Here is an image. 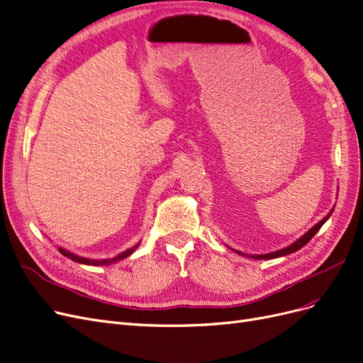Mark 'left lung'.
<instances>
[{
	"instance_id": "1",
	"label": "left lung",
	"mask_w": 363,
	"mask_h": 363,
	"mask_svg": "<svg viewBox=\"0 0 363 363\" xmlns=\"http://www.w3.org/2000/svg\"><path fill=\"white\" fill-rule=\"evenodd\" d=\"M337 196H338V194H337ZM333 209H335V206L330 209V212L328 213V216H326L323 220H320L315 225L311 227L310 230H308L306 233H303L299 239L294 240L293 244H290V245H287V247H284V248H281V250H277V251H274V252H267V254H247V252H242V251H238V250H235V248H232V247H229V245H225V247H229L232 251H235L236 254H239V256H242V257H251V259H254V260H269V259H277V257L289 256V254L301 250L302 247H305L308 242H310V240L313 239V236L321 229V225H323V224L329 220V217L332 216Z\"/></svg>"
}]
</instances>
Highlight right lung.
Here are the masks:
<instances>
[{"instance_id": "obj_1", "label": "right lung", "mask_w": 363, "mask_h": 363, "mask_svg": "<svg viewBox=\"0 0 363 363\" xmlns=\"http://www.w3.org/2000/svg\"><path fill=\"white\" fill-rule=\"evenodd\" d=\"M139 245H140V242H138L136 245H133L131 248H128V250H125V251H123V252H119L118 256H115V257H111V259H100V260H99V259H88V257L77 256V254H74V252H72V251H69V250H65V248H62V247H58V251L62 254L64 257L70 259V260H73V262H76V263H80V264H88V266H109V264L118 263V262H121V260H124V259L130 257L131 254L138 250Z\"/></svg>"}]
</instances>
